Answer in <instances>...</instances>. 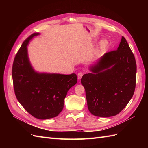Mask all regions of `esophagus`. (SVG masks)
<instances>
[{"mask_svg": "<svg viewBox=\"0 0 148 148\" xmlns=\"http://www.w3.org/2000/svg\"><path fill=\"white\" fill-rule=\"evenodd\" d=\"M83 73L82 72H79V73H78V75H77L78 79L79 80V79H81L82 77H83Z\"/></svg>", "mask_w": 148, "mask_h": 148, "instance_id": "obj_1", "label": "esophagus"}]
</instances>
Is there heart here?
Wrapping results in <instances>:
<instances>
[{
    "instance_id": "heart-1",
    "label": "heart",
    "mask_w": 148,
    "mask_h": 148,
    "mask_svg": "<svg viewBox=\"0 0 148 148\" xmlns=\"http://www.w3.org/2000/svg\"><path fill=\"white\" fill-rule=\"evenodd\" d=\"M107 46H108V41L107 39H102L101 41L99 43V46H98V51L101 52L104 49H105Z\"/></svg>"
}]
</instances>
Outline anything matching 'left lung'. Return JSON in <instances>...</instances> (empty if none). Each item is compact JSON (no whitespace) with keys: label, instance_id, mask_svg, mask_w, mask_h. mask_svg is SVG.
I'll use <instances>...</instances> for the list:
<instances>
[{"label":"left lung","instance_id":"1","mask_svg":"<svg viewBox=\"0 0 148 148\" xmlns=\"http://www.w3.org/2000/svg\"><path fill=\"white\" fill-rule=\"evenodd\" d=\"M81 79L88 109L97 117L119 114L130 101L136 86V64L122 36L117 50L106 53Z\"/></svg>","mask_w":148,"mask_h":148}]
</instances>
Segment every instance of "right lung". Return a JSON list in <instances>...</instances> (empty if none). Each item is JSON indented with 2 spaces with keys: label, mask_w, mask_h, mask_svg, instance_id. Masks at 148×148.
Returning a JSON list of instances; mask_svg holds the SVG:
<instances>
[{
  "label": "right lung",
  "mask_w": 148,
  "mask_h": 148,
  "mask_svg": "<svg viewBox=\"0 0 148 148\" xmlns=\"http://www.w3.org/2000/svg\"><path fill=\"white\" fill-rule=\"evenodd\" d=\"M39 33L30 35L22 44L12 66L13 88L18 101L34 117H56L64 108L69 89L77 82V75L38 73L29 62L27 45Z\"/></svg>",
  "instance_id": "right-lung-1"
}]
</instances>
